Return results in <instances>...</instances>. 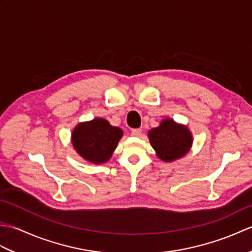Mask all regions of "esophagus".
I'll list each match as a JSON object with an SVG mask.
<instances>
[{
	"label": "esophagus",
	"instance_id": "esophagus-1",
	"mask_svg": "<svg viewBox=\"0 0 252 252\" xmlns=\"http://www.w3.org/2000/svg\"><path fill=\"white\" fill-rule=\"evenodd\" d=\"M142 134V130L141 129H133L131 131V135L132 136H135V137H138Z\"/></svg>",
	"mask_w": 252,
	"mask_h": 252
}]
</instances>
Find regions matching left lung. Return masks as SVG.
Instances as JSON below:
<instances>
[{
    "label": "left lung",
    "instance_id": "1",
    "mask_svg": "<svg viewBox=\"0 0 252 252\" xmlns=\"http://www.w3.org/2000/svg\"><path fill=\"white\" fill-rule=\"evenodd\" d=\"M147 134L157 157L164 162H172L184 157L190 151L194 141L189 127L171 118H164Z\"/></svg>",
    "mask_w": 252,
    "mask_h": 252
}]
</instances>
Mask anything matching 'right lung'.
I'll return each instance as SVG.
<instances>
[{
  "label": "right lung",
  "instance_id": "obj_1",
  "mask_svg": "<svg viewBox=\"0 0 252 252\" xmlns=\"http://www.w3.org/2000/svg\"><path fill=\"white\" fill-rule=\"evenodd\" d=\"M123 131L111 126L104 118L80 122L72 130L71 144L84 160L94 163H106L111 158Z\"/></svg>",
  "mask_w": 252,
  "mask_h": 252
}]
</instances>
